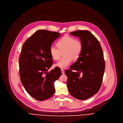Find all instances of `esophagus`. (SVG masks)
<instances>
[{
	"label": "esophagus",
	"mask_w": 123,
	"mask_h": 123,
	"mask_svg": "<svg viewBox=\"0 0 123 123\" xmlns=\"http://www.w3.org/2000/svg\"><path fill=\"white\" fill-rule=\"evenodd\" d=\"M61 73H62V74H64L65 73V71H64V70L63 69H61Z\"/></svg>",
	"instance_id": "1"
}]
</instances>
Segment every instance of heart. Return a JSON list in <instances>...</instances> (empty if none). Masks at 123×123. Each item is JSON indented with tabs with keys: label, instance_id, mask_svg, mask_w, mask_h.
I'll list each match as a JSON object with an SVG mask.
<instances>
[{
	"label": "heart",
	"instance_id": "b5f03b06",
	"mask_svg": "<svg viewBox=\"0 0 123 123\" xmlns=\"http://www.w3.org/2000/svg\"><path fill=\"white\" fill-rule=\"evenodd\" d=\"M58 47L54 45L50 46L49 53L53 59L57 60L63 52L62 58L57 62L55 66L60 69H65L71 64L72 59L76 60L80 56L83 50V45L80 40L74 37L65 35L57 43Z\"/></svg>",
	"mask_w": 123,
	"mask_h": 123
}]
</instances>
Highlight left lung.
Masks as SVG:
<instances>
[{
    "label": "left lung",
    "mask_w": 123,
    "mask_h": 123,
    "mask_svg": "<svg viewBox=\"0 0 123 123\" xmlns=\"http://www.w3.org/2000/svg\"><path fill=\"white\" fill-rule=\"evenodd\" d=\"M70 34L80 37L83 50L78 60L65 72L68 78L67 85L72 96L84 100L100 88L105 67L103 53L99 41L90 31L78 30ZM81 72L83 76L80 77Z\"/></svg>",
    "instance_id": "obj_1"
}]
</instances>
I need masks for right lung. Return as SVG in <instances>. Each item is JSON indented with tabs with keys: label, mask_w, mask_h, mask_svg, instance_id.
Instances as JSON below:
<instances>
[{
	"label": "right lung",
	"mask_w": 123,
	"mask_h": 123,
	"mask_svg": "<svg viewBox=\"0 0 123 123\" xmlns=\"http://www.w3.org/2000/svg\"><path fill=\"white\" fill-rule=\"evenodd\" d=\"M60 36L57 32L39 30L22 46L19 60L21 81L27 92L37 100H45L54 94V83L61 75L58 67L47 72L53 64L49 48Z\"/></svg>",
	"instance_id": "add662e5"
}]
</instances>
